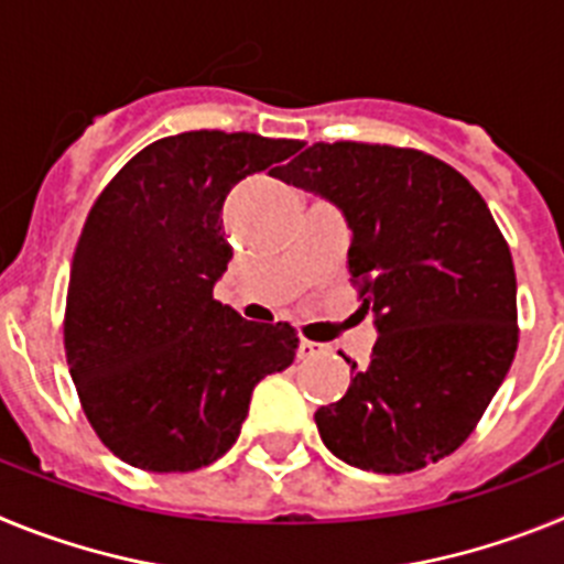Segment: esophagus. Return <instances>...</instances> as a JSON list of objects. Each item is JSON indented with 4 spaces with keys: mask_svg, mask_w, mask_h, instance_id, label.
Instances as JSON below:
<instances>
[{
    "mask_svg": "<svg viewBox=\"0 0 564 564\" xmlns=\"http://www.w3.org/2000/svg\"><path fill=\"white\" fill-rule=\"evenodd\" d=\"M322 350L316 341H307V338H299V358H311Z\"/></svg>",
    "mask_w": 564,
    "mask_h": 564,
    "instance_id": "1",
    "label": "esophagus"
}]
</instances>
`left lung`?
I'll return each instance as SVG.
<instances>
[{
    "instance_id": "obj_1",
    "label": "left lung",
    "mask_w": 564,
    "mask_h": 564,
    "mask_svg": "<svg viewBox=\"0 0 564 564\" xmlns=\"http://www.w3.org/2000/svg\"><path fill=\"white\" fill-rule=\"evenodd\" d=\"M273 177L330 200L378 338L350 387L318 406L338 460L378 475L435 463L471 435L517 352L511 251L477 188L417 149L313 143Z\"/></svg>"
}]
</instances>
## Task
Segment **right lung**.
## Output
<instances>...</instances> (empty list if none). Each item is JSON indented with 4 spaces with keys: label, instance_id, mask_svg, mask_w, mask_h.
<instances>
[{
    "label": "right lung",
    "instance_id": "1",
    "mask_svg": "<svg viewBox=\"0 0 564 564\" xmlns=\"http://www.w3.org/2000/svg\"><path fill=\"white\" fill-rule=\"evenodd\" d=\"M299 141L183 132L149 143L101 192L69 268L64 350L84 415L147 471H194L239 437L251 392L296 356L285 322L257 325L212 296L228 268L223 203L282 172Z\"/></svg>",
    "mask_w": 564,
    "mask_h": 564
}]
</instances>
